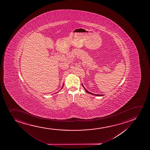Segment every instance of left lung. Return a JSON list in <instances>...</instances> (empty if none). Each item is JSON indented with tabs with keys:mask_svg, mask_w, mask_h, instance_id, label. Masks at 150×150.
Masks as SVG:
<instances>
[{
	"mask_svg": "<svg viewBox=\"0 0 150 150\" xmlns=\"http://www.w3.org/2000/svg\"><path fill=\"white\" fill-rule=\"evenodd\" d=\"M82 86H83V87H84V89L85 90V91H86V92H87L88 93H89V94H92V95H94V96H103L104 95L103 94H94V93H91V92H89L88 91V90H87L86 89V88H85L84 87V86H83V84H82Z\"/></svg>",
	"mask_w": 150,
	"mask_h": 150,
	"instance_id": "obj_1",
	"label": "left lung"
}]
</instances>
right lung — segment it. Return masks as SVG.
<instances>
[{
    "label": "right lung",
    "instance_id": "add662e5",
    "mask_svg": "<svg viewBox=\"0 0 150 150\" xmlns=\"http://www.w3.org/2000/svg\"><path fill=\"white\" fill-rule=\"evenodd\" d=\"M63 86H64V84H63V86H62V88H61V89H62V88H63Z\"/></svg>",
    "mask_w": 150,
    "mask_h": 150
}]
</instances>
